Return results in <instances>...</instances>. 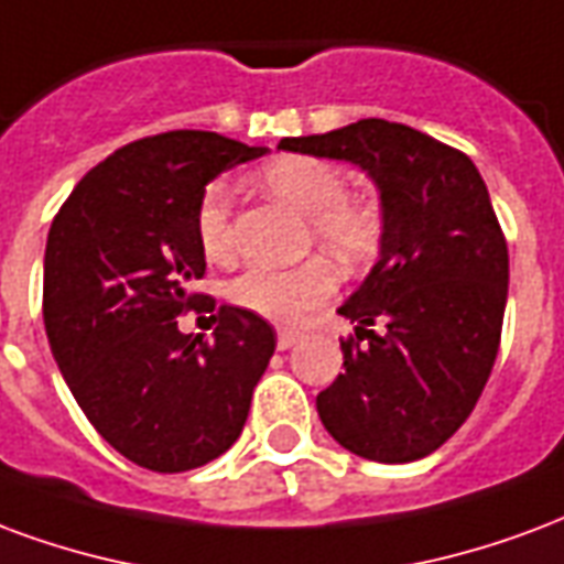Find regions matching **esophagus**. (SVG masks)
<instances>
[{
	"label": "esophagus",
	"mask_w": 564,
	"mask_h": 564,
	"mask_svg": "<svg viewBox=\"0 0 564 564\" xmlns=\"http://www.w3.org/2000/svg\"><path fill=\"white\" fill-rule=\"evenodd\" d=\"M297 343H300V333H297V330H279V333H276L279 351H288L291 345H297Z\"/></svg>",
	"instance_id": "34e87169"
}]
</instances>
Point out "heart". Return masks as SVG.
Returning a JSON list of instances; mask_svg holds the SVG:
<instances>
[{"label":"heart","instance_id":"obj_1","mask_svg":"<svg viewBox=\"0 0 564 564\" xmlns=\"http://www.w3.org/2000/svg\"><path fill=\"white\" fill-rule=\"evenodd\" d=\"M261 183L282 204L310 216V237L336 264H367L381 246V216L376 207L348 197V180L330 162L285 155L261 171ZM197 246L207 261L228 264L237 252L231 234V197L225 183L207 186L195 213ZM336 291V273L324 258L297 267H249L228 285L234 306L270 322H300Z\"/></svg>","mask_w":564,"mask_h":564}]
</instances>
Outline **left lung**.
I'll return each instance as SVG.
<instances>
[{
    "mask_svg": "<svg viewBox=\"0 0 564 564\" xmlns=\"http://www.w3.org/2000/svg\"><path fill=\"white\" fill-rule=\"evenodd\" d=\"M279 150L360 164L381 195V258L339 315L357 324L318 393L324 430L372 463L433 454L466 423L499 355L508 242L466 152L388 119Z\"/></svg>",
    "mask_w": 564,
    "mask_h": 564,
    "instance_id": "8db88e82",
    "label": "left lung"
}]
</instances>
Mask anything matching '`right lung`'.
<instances>
[{
    "instance_id": "add662e5",
    "label": "right lung",
    "mask_w": 564,
    "mask_h": 564,
    "mask_svg": "<svg viewBox=\"0 0 564 564\" xmlns=\"http://www.w3.org/2000/svg\"><path fill=\"white\" fill-rule=\"evenodd\" d=\"M264 152L192 129L126 143L74 186L47 234L44 330L59 372L98 435L150 471L225 454L276 351L273 327L240 306H219L213 339L176 327L183 312L216 310L192 294L207 270L204 186Z\"/></svg>"
}]
</instances>
